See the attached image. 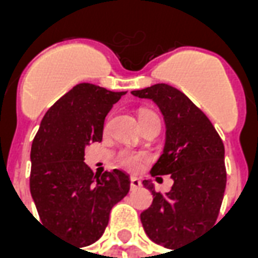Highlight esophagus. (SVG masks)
I'll list each match as a JSON object with an SVG mask.
<instances>
[{
    "label": "esophagus",
    "mask_w": 258,
    "mask_h": 258,
    "mask_svg": "<svg viewBox=\"0 0 258 258\" xmlns=\"http://www.w3.org/2000/svg\"><path fill=\"white\" fill-rule=\"evenodd\" d=\"M130 186H131V189H138V188L141 186L140 178H137V177H131V178H130Z\"/></svg>",
    "instance_id": "obj_1"
}]
</instances>
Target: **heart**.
<instances>
[{
	"mask_svg": "<svg viewBox=\"0 0 258 258\" xmlns=\"http://www.w3.org/2000/svg\"><path fill=\"white\" fill-rule=\"evenodd\" d=\"M152 116H157V114L149 109H140V112H138L140 124H142L146 118L152 117ZM146 160H148V156L144 152L134 151H121L116 157V162H117L118 166L128 170V171H138L145 164Z\"/></svg>",
	"mask_w": 258,
	"mask_h": 258,
	"instance_id": "1",
	"label": "heart"
}]
</instances>
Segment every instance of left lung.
Returning <instances> with one entry per match:
<instances>
[{
	"label": "left lung",
	"mask_w": 258,
	"mask_h": 258,
	"mask_svg": "<svg viewBox=\"0 0 258 258\" xmlns=\"http://www.w3.org/2000/svg\"><path fill=\"white\" fill-rule=\"evenodd\" d=\"M160 107L166 121V146L152 167L153 177L170 174L167 194L142 184L153 202L141 213L146 235L157 244L177 249L216 222L227 185L224 144L209 117L184 92L168 84L131 91Z\"/></svg>",
	"instance_id": "obj_1"
}]
</instances>
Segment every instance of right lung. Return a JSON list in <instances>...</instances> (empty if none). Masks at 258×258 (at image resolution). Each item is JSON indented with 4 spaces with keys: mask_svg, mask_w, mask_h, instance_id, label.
I'll use <instances>...</instances> for the list:
<instances>
[{
    "mask_svg": "<svg viewBox=\"0 0 258 258\" xmlns=\"http://www.w3.org/2000/svg\"><path fill=\"white\" fill-rule=\"evenodd\" d=\"M125 92L81 83L48 109L31 144L30 192L42 224L80 246L101 238L109 213L130 190L120 170L94 174L85 146L101 142L103 123Z\"/></svg>",
    "mask_w": 258,
    "mask_h": 258,
    "instance_id": "1",
    "label": "right lung"
}]
</instances>
